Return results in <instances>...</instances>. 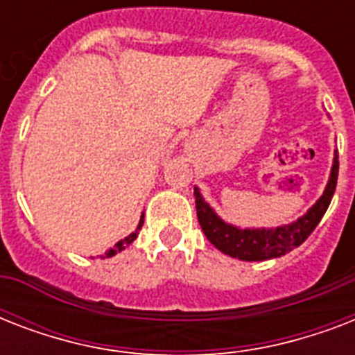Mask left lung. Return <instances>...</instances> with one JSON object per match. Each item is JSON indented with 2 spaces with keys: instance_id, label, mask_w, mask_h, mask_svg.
<instances>
[{
  "instance_id": "1",
  "label": "left lung",
  "mask_w": 355,
  "mask_h": 355,
  "mask_svg": "<svg viewBox=\"0 0 355 355\" xmlns=\"http://www.w3.org/2000/svg\"><path fill=\"white\" fill-rule=\"evenodd\" d=\"M337 175H339V160H334L331 167L330 182L326 186L324 193L317 200V205L300 217L298 221L286 225V227L269 228V230H239V228L227 225L221 221L219 217L214 214L210 206L206 205L205 199L200 197L199 189L195 188V208H197V217H199V225L202 228L205 236L210 239L211 245H216L221 252L232 256L237 259H245V261H259V259H270L280 258L284 254L291 252L293 248L302 245L313 232L315 227L319 225L322 216L328 210L331 202L334 191L337 186Z\"/></svg>"
}]
</instances>
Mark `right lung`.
<instances>
[{
  "mask_svg": "<svg viewBox=\"0 0 355 355\" xmlns=\"http://www.w3.org/2000/svg\"><path fill=\"white\" fill-rule=\"evenodd\" d=\"M141 225H144V219H141V221H139L138 230H139V228H141ZM138 230H136V232L130 234V236H128V237H125V239H121V241L116 243V245H114V247L110 248V250H108V252H107V258H110V256H114V254L121 252L123 248L127 247V245H130V243H132L134 239H136V237H138Z\"/></svg>",
  "mask_w": 355,
  "mask_h": 355,
  "instance_id": "obj_1",
  "label": "right lung"
}]
</instances>
